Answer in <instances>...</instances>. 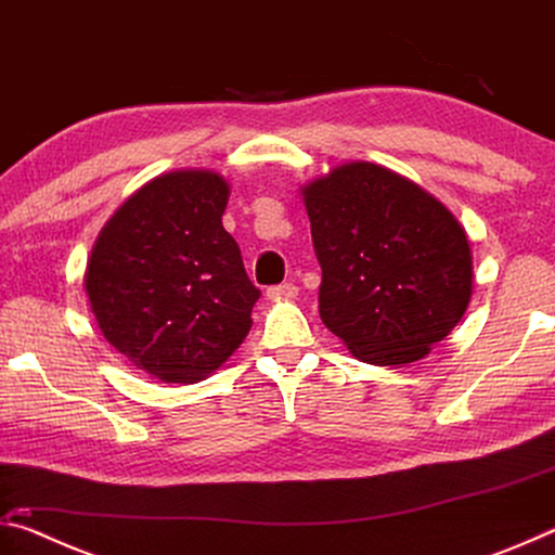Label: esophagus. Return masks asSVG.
Masks as SVG:
<instances>
[{"label":"esophagus","instance_id":"1","mask_svg":"<svg viewBox=\"0 0 555 555\" xmlns=\"http://www.w3.org/2000/svg\"><path fill=\"white\" fill-rule=\"evenodd\" d=\"M296 294H298V286H296V284H279V286L267 288V296H269L271 300L296 298Z\"/></svg>","mask_w":555,"mask_h":555}]
</instances>
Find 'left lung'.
<instances>
[{"mask_svg":"<svg viewBox=\"0 0 555 555\" xmlns=\"http://www.w3.org/2000/svg\"><path fill=\"white\" fill-rule=\"evenodd\" d=\"M300 193L327 331L377 367L426 357L473 296L463 224L424 188L370 162L337 166Z\"/></svg>","mask_w":555,"mask_h":555,"instance_id":"1","label":"left lung"}]
</instances>
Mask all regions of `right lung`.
Masks as SVG:
<instances>
[{"mask_svg": "<svg viewBox=\"0 0 555 555\" xmlns=\"http://www.w3.org/2000/svg\"><path fill=\"white\" fill-rule=\"evenodd\" d=\"M230 183L215 171H171L119 205L86 271L105 340L166 384L208 377L251 327L259 288L222 228Z\"/></svg>", "mask_w": 555, "mask_h": 555, "instance_id": "obj_1", "label": "right lung"}]
</instances>
